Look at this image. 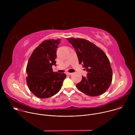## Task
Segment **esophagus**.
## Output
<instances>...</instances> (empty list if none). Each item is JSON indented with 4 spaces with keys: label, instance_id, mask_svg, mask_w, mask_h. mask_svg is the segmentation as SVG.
<instances>
[{
    "label": "esophagus",
    "instance_id": "esophagus-1",
    "mask_svg": "<svg viewBox=\"0 0 135 135\" xmlns=\"http://www.w3.org/2000/svg\"><path fill=\"white\" fill-rule=\"evenodd\" d=\"M73 73H69V72H67L66 73V74L67 75H71Z\"/></svg>",
    "mask_w": 135,
    "mask_h": 135
}]
</instances>
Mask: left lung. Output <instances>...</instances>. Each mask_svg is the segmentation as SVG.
Segmentation results:
<instances>
[{
	"label": "left lung",
	"mask_w": 135,
	"mask_h": 135,
	"mask_svg": "<svg viewBox=\"0 0 135 135\" xmlns=\"http://www.w3.org/2000/svg\"><path fill=\"white\" fill-rule=\"evenodd\" d=\"M67 40L75 48L79 64H83L88 71L87 76H82L76 87L92 97L105 93L112 83L113 76L110 62L106 54L94 44L83 38L71 37Z\"/></svg>",
	"instance_id": "obj_1"
}]
</instances>
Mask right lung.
<instances>
[{"instance_id": "add662e5", "label": "right lung", "mask_w": 135, "mask_h": 135, "mask_svg": "<svg viewBox=\"0 0 135 135\" xmlns=\"http://www.w3.org/2000/svg\"><path fill=\"white\" fill-rule=\"evenodd\" d=\"M61 40H47L33 51L28 60L26 71L27 83L30 91L39 98H47L58 92L66 75L53 72L56 66V49Z\"/></svg>"}]
</instances>
